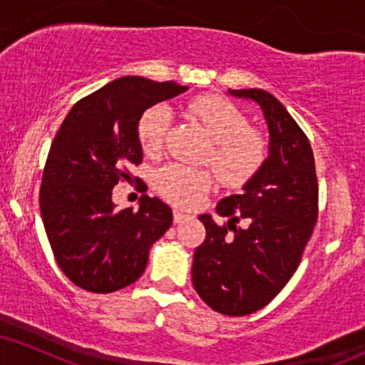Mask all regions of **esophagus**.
I'll list each match as a JSON object with an SVG mask.
<instances>
[{
    "mask_svg": "<svg viewBox=\"0 0 365 365\" xmlns=\"http://www.w3.org/2000/svg\"><path fill=\"white\" fill-rule=\"evenodd\" d=\"M188 217H190V216H188L187 212L180 211V209H175V211H173V221H175V223H183V221L188 220Z\"/></svg>",
    "mask_w": 365,
    "mask_h": 365,
    "instance_id": "1",
    "label": "esophagus"
}]
</instances>
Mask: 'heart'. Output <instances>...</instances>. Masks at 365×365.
<instances>
[{
  "mask_svg": "<svg viewBox=\"0 0 365 365\" xmlns=\"http://www.w3.org/2000/svg\"><path fill=\"white\" fill-rule=\"evenodd\" d=\"M211 135L212 145L206 161L212 163L217 177L228 187L244 185L261 170L267 158V140L257 128L247 127V118L233 103L220 96H199L187 106ZM171 115L165 106L142 113L137 137L144 153L156 154L165 144ZM215 183V173L182 163H168L154 173V187L170 202L190 206L202 199Z\"/></svg>",
  "mask_w": 365,
  "mask_h": 365,
  "instance_id": "heart-1",
  "label": "heart"
}]
</instances>
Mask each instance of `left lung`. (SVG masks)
Segmentation results:
<instances>
[{
	"mask_svg": "<svg viewBox=\"0 0 365 365\" xmlns=\"http://www.w3.org/2000/svg\"><path fill=\"white\" fill-rule=\"evenodd\" d=\"M230 94L261 106L269 158L242 194L217 202L225 225L199 216L206 238L194 252L192 283L216 312L247 316L269 304L299 267L317 221L319 187L311 142L283 104L262 89ZM240 220L244 229L236 226Z\"/></svg>",
	"mask_w": 365,
	"mask_h": 365,
	"instance_id": "obj_1",
	"label": "left lung"
}]
</instances>
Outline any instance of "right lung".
Segmentation results:
<instances>
[{"instance_id":"right-lung-1","label":"right lung","mask_w":365,"mask_h":365,"mask_svg":"<svg viewBox=\"0 0 365 365\" xmlns=\"http://www.w3.org/2000/svg\"><path fill=\"white\" fill-rule=\"evenodd\" d=\"M185 91L171 81L116 78L75 103L58 128L39 206L58 266L83 290L110 293L137 282L150 245L171 226L173 212L158 197H142L139 211H118L111 195L142 163V113Z\"/></svg>"}]
</instances>
